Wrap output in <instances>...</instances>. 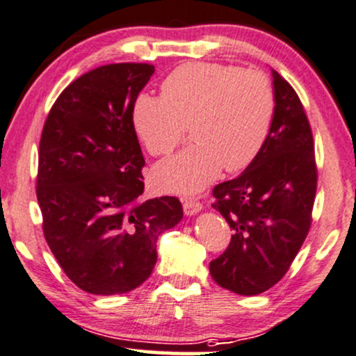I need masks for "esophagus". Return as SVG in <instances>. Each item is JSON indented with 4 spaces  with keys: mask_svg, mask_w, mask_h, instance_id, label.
<instances>
[{
    "mask_svg": "<svg viewBox=\"0 0 356 356\" xmlns=\"http://www.w3.org/2000/svg\"><path fill=\"white\" fill-rule=\"evenodd\" d=\"M183 209L186 216H195L202 209V204L196 200H183Z\"/></svg>",
    "mask_w": 356,
    "mask_h": 356,
    "instance_id": "34e87169",
    "label": "esophagus"
}]
</instances>
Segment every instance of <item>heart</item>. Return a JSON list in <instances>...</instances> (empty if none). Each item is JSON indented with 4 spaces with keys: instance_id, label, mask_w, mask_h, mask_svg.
I'll return each instance as SVG.
<instances>
[{
    "instance_id": "obj_1",
    "label": "heart",
    "mask_w": 356,
    "mask_h": 356,
    "mask_svg": "<svg viewBox=\"0 0 356 356\" xmlns=\"http://www.w3.org/2000/svg\"><path fill=\"white\" fill-rule=\"evenodd\" d=\"M275 91L265 73L220 63H186L161 85V98L140 96L132 111L138 138L167 155L189 127L195 145L156 165L163 191L196 195L225 172L247 168L260 154L275 118Z\"/></svg>"
}]
</instances>
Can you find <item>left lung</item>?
<instances>
[{
	"instance_id": "1",
	"label": "left lung",
	"mask_w": 356,
	"mask_h": 356,
	"mask_svg": "<svg viewBox=\"0 0 356 356\" xmlns=\"http://www.w3.org/2000/svg\"><path fill=\"white\" fill-rule=\"evenodd\" d=\"M275 118L257 159L237 178L218 184L212 207L232 229L222 255L209 263L212 280L255 296L286 275L311 227L317 189L314 140L293 86L271 70Z\"/></svg>"
}]
</instances>
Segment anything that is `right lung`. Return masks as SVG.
<instances>
[{"instance_id":"1","label":"right lung","mask_w":356,"mask_h":356,"mask_svg":"<svg viewBox=\"0 0 356 356\" xmlns=\"http://www.w3.org/2000/svg\"><path fill=\"white\" fill-rule=\"evenodd\" d=\"M155 67L113 63L70 83L39 145L37 201L58 265L78 288L111 296L152 275L156 240L183 218L178 197L142 200L145 160L132 111Z\"/></svg>"}]
</instances>
